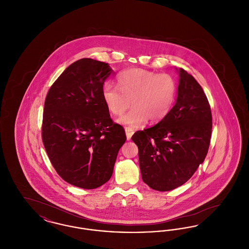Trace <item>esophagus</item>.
Listing matches in <instances>:
<instances>
[{"instance_id": "34e87169", "label": "esophagus", "mask_w": 249, "mask_h": 249, "mask_svg": "<svg viewBox=\"0 0 249 249\" xmlns=\"http://www.w3.org/2000/svg\"><path fill=\"white\" fill-rule=\"evenodd\" d=\"M125 132H126V137H127V140L129 141L132 136V134L134 133V130H132L131 128H125Z\"/></svg>"}]
</instances>
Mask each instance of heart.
<instances>
[{
	"label": "heart",
	"instance_id": "1",
	"mask_svg": "<svg viewBox=\"0 0 249 249\" xmlns=\"http://www.w3.org/2000/svg\"><path fill=\"white\" fill-rule=\"evenodd\" d=\"M118 86L107 83L103 87L104 103L115 116L123 114L130 106L133 108L118 119V122L138 128L148 119L158 122L169 114L176 101L178 84L168 73H157L142 68H130L118 75Z\"/></svg>",
	"mask_w": 249,
	"mask_h": 249
}]
</instances>
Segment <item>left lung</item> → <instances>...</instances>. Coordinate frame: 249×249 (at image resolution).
Masks as SVG:
<instances>
[{
  "label": "left lung",
  "instance_id": "8db88e82",
  "mask_svg": "<svg viewBox=\"0 0 249 249\" xmlns=\"http://www.w3.org/2000/svg\"><path fill=\"white\" fill-rule=\"evenodd\" d=\"M176 105L153 127L136 131L142 181L159 191L185 184L203 162L212 132V114L200 84L182 68Z\"/></svg>",
  "mask_w": 249,
  "mask_h": 249
}]
</instances>
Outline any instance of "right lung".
Instances as JSON below:
<instances>
[{"label": "right lung", "mask_w": 249, "mask_h": 249, "mask_svg": "<svg viewBox=\"0 0 249 249\" xmlns=\"http://www.w3.org/2000/svg\"><path fill=\"white\" fill-rule=\"evenodd\" d=\"M112 71L108 63L79 59L59 75L46 98L42 138L48 158L60 178L81 189L107 183L126 141L103 100Z\"/></svg>", "instance_id": "right-lung-1"}]
</instances>
